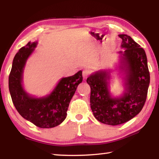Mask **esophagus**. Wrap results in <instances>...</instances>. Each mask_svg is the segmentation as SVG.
Listing matches in <instances>:
<instances>
[{
    "mask_svg": "<svg viewBox=\"0 0 159 159\" xmlns=\"http://www.w3.org/2000/svg\"><path fill=\"white\" fill-rule=\"evenodd\" d=\"M90 70H88L87 69H83V79H86L88 76H90Z\"/></svg>",
    "mask_w": 159,
    "mask_h": 159,
    "instance_id": "obj_1",
    "label": "esophagus"
}]
</instances>
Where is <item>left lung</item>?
<instances>
[{
	"label": "left lung",
	"mask_w": 159,
	"mask_h": 159,
	"mask_svg": "<svg viewBox=\"0 0 159 159\" xmlns=\"http://www.w3.org/2000/svg\"><path fill=\"white\" fill-rule=\"evenodd\" d=\"M122 39L120 51L126 74L125 91L123 97L112 98L108 86L109 71L95 72L87 79L90 87V107L94 116L99 122L116 125L130 120L143 108L150 82L145 51L126 34L118 35Z\"/></svg>",
	"instance_id": "8db88e82"
}]
</instances>
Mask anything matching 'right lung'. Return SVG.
<instances>
[{"instance_id":"1","label":"right lung","mask_w":159,"mask_h":159,"mask_svg":"<svg viewBox=\"0 0 159 159\" xmlns=\"http://www.w3.org/2000/svg\"><path fill=\"white\" fill-rule=\"evenodd\" d=\"M36 45L37 42H29L15 55L9 76V90L16 109L24 118L39 128H54L66 118L69 102L83 80L82 71L61 79L50 95L42 98L29 96L21 85L22 74L26 61Z\"/></svg>"}]
</instances>
